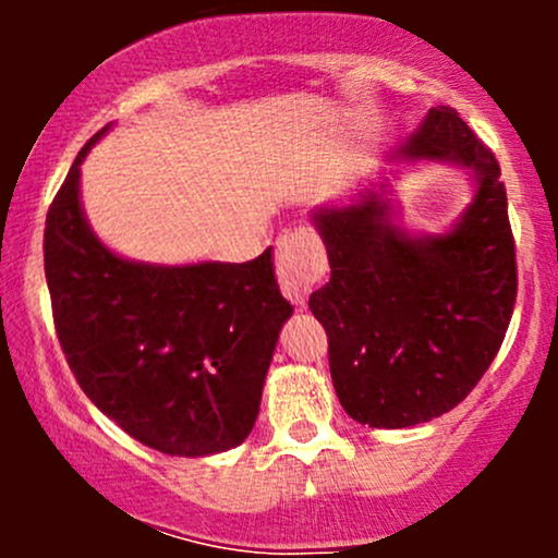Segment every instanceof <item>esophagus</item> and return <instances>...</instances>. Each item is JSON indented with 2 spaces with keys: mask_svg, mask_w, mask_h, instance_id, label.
Returning a JSON list of instances; mask_svg holds the SVG:
<instances>
[{
  "mask_svg": "<svg viewBox=\"0 0 558 558\" xmlns=\"http://www.w3.org/2000/svg\"><path fill=\"white\" fill-rule=\"evenodd\" d=\"M275 270L280 291L291 304L304 306L319 280L328 272V257L319 235L312 228L286 230L275 243Z\"/></svg>",
  "mask_w": 558,
  "mask_h": 558,
  "instance_id": "esophagus-1",
  "label": "esophagus"
}]
</instances>
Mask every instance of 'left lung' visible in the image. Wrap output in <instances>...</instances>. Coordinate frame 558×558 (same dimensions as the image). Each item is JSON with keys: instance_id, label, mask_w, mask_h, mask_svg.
Wrapping results in <instances>:
<instances>
[{"instance_id": "1", "label": "left lung", "mask_w": 558, "mask_h": 558, "mask_svg": "<svg viewBox=\"0 0 558 558\" xmlns=\"http://www.w3.org/2000/svg\"><path fill=\"white\" fill-rule=\"evenodd\" d=\"M470 172L475 196L446 233L393 222L390 183L312 213L330 280L310 296L328 332L338 401L369 427H414L451 412L496 360L517 299V254L501 168L451 107H433L388 155Z\"/></svg>"}]
</instances>
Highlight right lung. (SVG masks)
<instances>
[{
	"mask_svg": "<svg viewBox=\"0 0 558 558\" xmlns=\"http://www.w3.org/2000/svg\"><path fill=\"white\" fill-rule=\"evenodd\" d=\"M75 157L44 228L57 338L99 412L170 457H209L246 440L280 328L272 248L257 259L149 265L110 252L81 207Z\"/></svg>",
	"mask_w": 558,
	"mask_h": 558,
	"instance_id": "add662e5",
	"label": "right lung"
}]
</instances>
